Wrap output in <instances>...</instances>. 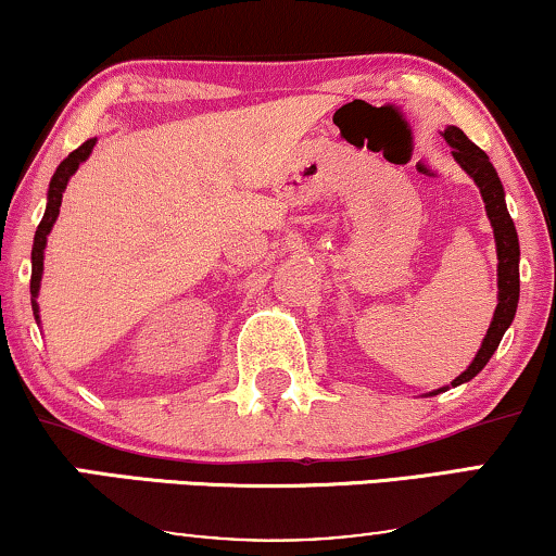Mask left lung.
<instances>
[{"label": "left lung", "mask_w": 556, "mask_h": 556, "mask_svg": "<svg viewBox=\"0 0 556 556\" xmlns=\"http://www.w3.org/2000/svg\"><path fill=\"white\" fill-rule=\"evenodd\" d=\"M445 141L453 147V156L463 169H466L473 181L481 189V197L485 202V215L491 219L493 238H496V253H498V306L493 314V321L489 326L481 349H478L476 359L470 362V367L463 371L460 377L453 379V387H458L468 379H473L481 371L501 344L508 326L514 321L516 306H519V238H516L514 219L508 215L506 202H504V187L493 164L489 162L483 149H478L458 126L445 128Z\"/></svg>", "instance_id": "8db88e82"}]
</instances>
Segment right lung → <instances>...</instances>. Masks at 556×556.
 Here are the masks:
<instances>
[{
    "mask_svg": "<svg viewBox=\"0 0 556 556\" xmlns=\"http://www.w3.org/2000/svg\"><path fill=\"white\" fill-rule=\"evenodd\" d=\"M96 147V139H88L86 143H80L78 149L71 151L67 159H63L58 166V172L52 174V181H50V192H48V210H45L42 215V223L37 225V232H35V245H33V278H29V293H33V311H35V318L37 316V291H40V278H42V253H45V245H48V235L52 230V225H55V219L60 215V202H63V192L67 187V179L73 177L75 169L86 162L90 156V151Z\"/></svg>",
    "mask_w": 556,
    "mask_h": 556,
    "instance_id": "obj_1",
    "label": "right lung"
}]
</instances>
